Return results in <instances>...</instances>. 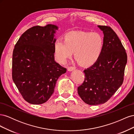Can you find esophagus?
Returning a JSON list of instances; mask_svg holds the SVG:
<instances>
[{
    "label": "esophagus",
    "mask_w": 134,
    "mask_h": 134,
    "mask_svg": "<svg viewBox=\"0 0 134 134\" xmlns=\"http://www.w3.org/2000/svg\"><path fill=\"white\" fill-rule=\"evenodd\" d=\"M75 69V68L73 67V66H70V67H68V70L69 71H71L72 70H74Z\"/></svg>",
    "instance_id": "esophagus-1"
}]
</instances>
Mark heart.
Returning a JSON list of instances; mask_svg holds the SVG:
<instances>
[{
    "mask_svg": "<svg viewBox=\"0 0 134 134\" xmlns=\"http://www.w3.org/2000/svg\"><path fill=\"white\" fill-rule=\"evenodd\" d=\"M104 41L98 33L72 31L64 36V41L56 40L54 43L55 60L60 64L66 63L74 52V57L81 65L94 64L102 53Z\"/></svg>",
    "mask_w": 134,
    "mask_h": 134,
    "instance_id": "1",
    "label": "heart"
}]
</instances>
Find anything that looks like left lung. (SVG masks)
Listing matches in <instances>:
<instances>
[{
	"label": "left lung",
	"mask_w": 134,
	"mask_h": 134,
	"mask_svg": "<svg viewBox=\"0 0 134 134\" xmlns=\"http://www.w3.org/2000/svg\"><path fill=\"white\" fill-rule=\"evenodd\" d=\"M103 31V48L99 59L84 70L85 79L78 94L90 105L103 104L111 98L124 81L127 54L120 40L110 27L98 26Z\"/></svg>",
	"instance_id": "8db88e82"
}]
</instances>
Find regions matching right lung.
I'll return each mask as SVG.
<instances>
[{
  "mask_svg": "<svg viewBox=\"0 0 134 134\" xmlns=\"http://www.w3.org/2000/svg\"><path fill=\"white\" fill-rule=\"evenodd\" d=\"M58 27L34 26L22 35L15 44L12 59V79L24 99L42 104L54 92L56 81L66 68L54 59L55 34Z\"/></svg>",
  "mask_w": 134,
  "mask_h": 134,
  "instance_id": "1",
  "label": "right lung"
}]
</instances>
